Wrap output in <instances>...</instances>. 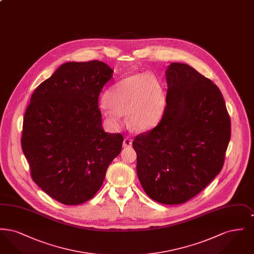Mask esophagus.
Masks as SVG:
<instances>
[{"label":"esophagus","mask_w":254,"mask_h":254,"mask_svg":"<svg viewBox=\"0 0 254 254\" xmlns=\"http://www.w3.org/2000/svg\"><path fill=\"white\" fill-rule=\"evenodd\" d=\"M131 145H132V139H131V137L127 136V137L124 139L123 146H124V147H130Z\"/></svg>","instance_id":"1"}]
</instances>
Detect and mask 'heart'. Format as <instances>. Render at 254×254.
<instances>
[{
  "label": "heart",
  "instance_id": "b5f03b06",
  "mask_svg": "<svg viewBox=\"0 0 254 254\" xmlns=\"http://www.w3.org/2000/svg\"><path fill=\"white\" fill-rule=\"evenodd\" d=\"M109 108L104 115L114 127L123 123L122 114L128 115L129 125L136 131L153 128L163 117L166 96L162 85L150 74L133 75L111 88L105 96Z\"/></svg>",
  "mask_w": 254,
  "mask_h": 254
}]
</instances>
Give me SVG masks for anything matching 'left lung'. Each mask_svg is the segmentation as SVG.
I'll return each instance as SVG.
<instances>
[{"label":"left lung","instance_id":"obj_1","mask_svg":"<svg viewBox=\"0 0 254 254\" xmlns=\"http://www.w3.org/2000/svg\"><path fill=\"white\" fill-rule=\"evenodd\" d=\"M167 105L157 126L132 145L137 175L158 203L177 205L200 193L220 173L230 139V118L217 85L189 64L166 72Z\"/></svg>","mask_w":254,"mask_h":254}]
</instances>
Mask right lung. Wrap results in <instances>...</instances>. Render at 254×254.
<instances>
[{
  "label": "right lung",
  "mask_w": 254,
  "mask_h": 254,
  "mask_svg": "<svg viewBox=\"0 0 254 254\" xmlns=\"http://www.w3.org/2000/svg\"><path fill=\"white\" fill-rule=\"evenodd\" d=\"M113 76L103 62H70L37 86L21 145L32 180L64 205L90 200L121 152V133L105 132L99 95Z\"/></svg>",
  "instance_id": "obj_1"
}]
</instances>
